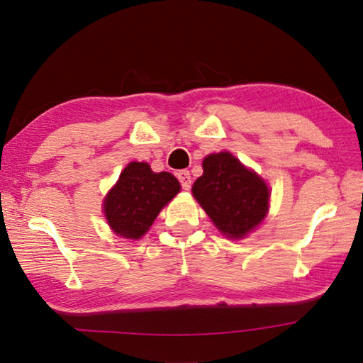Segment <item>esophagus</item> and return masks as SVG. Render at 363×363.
Returning <instances> with one entry per match:
<instances>
[{"label":"esophagus","instance_id":"obj_1","mask_svg":"<svg viewBox=\"0 0 363 363\" xmlns=\"http://www.w3.org/2000/svg\"><path fill=\"white\" fill-rule=\"evenodd\" d=\"M177 179H179L184 190H189L190 189V184H192V177H190V173H189L187 169L179 171V173H177Z\"/></svg>","mask_w":363,"mask_h":363}]
</instances>
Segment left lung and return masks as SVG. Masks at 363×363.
<instances>
[{"label": "left lung", "instance_id": "left-lung-1", "mask_svg": "<svg viewBox=\"0 0 363 363\" xmlns=\"http://www.w3.org/2000/svg\"><path fill=\"white\" fill-rule=\"evenodd\" d=\"M192 192L214 225L232 238L247 235L267 213L266 182L229 152L203 160V174L195 181Z\"/></svg>", "mask_w": 363, "mask_h": 363}]
</instances>
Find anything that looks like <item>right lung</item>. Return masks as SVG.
<instances>
[{"instance_id":"right-lung-1","label":"right lung","mask_w":363,"mask_h":363,"mask_svg":"<svg viewBox=\"0 0 363 363\" xmlns=\"http://www.w3.org/2000/svg\"><path fill=\"white\" fill-rule=\"evenodd\" d=\"M179 189L171 173H153L147 163H130L104 201L110 227L121 237L140 238Z\"/></svg>"}]
</instances>
